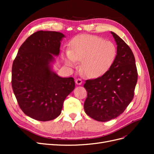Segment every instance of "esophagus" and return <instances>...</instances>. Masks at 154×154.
<instances>
[{"instance_id":"1","label":"esophagus","mask_w":154,"mask_h":154,"mask_svg":"<svg viewBox=\"0 0 154 154\" xmlns=\"http://www.w3.org/2000/svg\"><path fill=\"white\" fill-rule=\"evenodd\" d=\"M82 79H80V78H77V79H76V83L77 85H81L82 83Z\"/></svg>"}]
</instances>
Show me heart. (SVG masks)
I'll list each match as a JSON object with an SVG mask.
<instances>
[{
	"label": "heart",
	"instance_id": "heart-1",
	"mask_svg": "<svg viewBox=\"0 0 154 154\" xmlns=\"http://www.w3.org/2000/svg\"><path fill=\"white\" fill-rule=\"evenodd\" d=\"M116 54L117 49L111 42L94 35H83L72 40L65 60L71 66L76 61H82V72L88 78H97L110 68Z\"/></svg>",
	"mask_w": 154,
	"mask_h": 154
}]
</instances>
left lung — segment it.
<instances>
[{
    "label": "left lung",
    "mask_w": 154,
    "mask_h": 154,
    "mask_svg": "<svg viewBox=\"0 0 154 154\" xmlns=\"http://www.w3.org/2000/svg\"><path fill=\"white\" fill-rule=\"evenodd\" d=\"M117 44V55L110 68L101 76L87 80L85 113L98 122H108L122 114L133 100L137 81L136 61L131 49L111 32Z\"/></svg>",
    "instance_id": "obj_1"
}]
</instances>
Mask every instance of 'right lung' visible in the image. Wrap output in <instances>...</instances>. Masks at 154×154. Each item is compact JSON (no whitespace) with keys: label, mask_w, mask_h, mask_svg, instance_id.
<instances>
[{"label":"right lung","mask_w":154,"mask_h":154,"mask_svg":"<svg viewBox=\"0 0 154 154\" xmlns=\"http://www.w3.org/2000/svg\"><path fill=\"white\" fill-rule=\"evenodd\" d=\"M64 36L57 31L35 32L22 44L13 61V92L21 110L34 119L57 118L65 99L75 87L73 78L60 77L51 68Z\"/></svg>","instance_id":"right-lung-1"}]
</instances>
